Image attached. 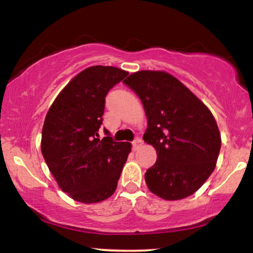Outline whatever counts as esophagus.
I'll list each match as a JSON object with an SVG mask.
<instances>
[{
  "instance_id": "esophagus-1",
  "label": "esophagus",
  "mask_w": 253,
  "mask_h": 253,
  "mask_svg": "<svg viewBox=\"0 0 253 253\" xmlns=\"http://www.w3.org/2000/svg\"><path fill=\"white\" fill-rule=\"evenodd\" d=\"M132 144H133V149H134V150H138L139 147H140L141 145H143V140H141L140 138H136L135 140L133 141Z\"/></svg>"
}]
</instances>
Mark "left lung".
<instances>
[{
	"label": "left lung",
	"mask_w": 253,
	"mask_h": 253,
	"mask_svg": "<svg viewBox=\"0 0 253 253\" xmlns=\"http://www.w3.org/2000/svg\"><path fill=\"white\" fill-rule=\"evenodd\" d=\"M124 83L143 102V139L157 151L155 165L145 173L150 191L167 201L193 195L215 169L221 147L210 108L169 72L136 71Z\"/></svg>",
	"instance_id": "left-lung-1"
}]
</instances>
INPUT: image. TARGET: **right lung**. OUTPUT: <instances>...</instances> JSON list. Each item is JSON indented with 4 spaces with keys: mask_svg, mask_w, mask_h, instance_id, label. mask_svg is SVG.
I'll return each instance as SVG.
<instances>
[{
    "mask_svg": "<svg viewBox=\"0 0 253 253\" xmlns=\"http://www.w3.org/2000/svg\"><path fill=\"white\" fill-rule=\"evenodd\" d=\"M128 72L114 66L84 69L51 104L42 133V153L64 193L97 203L114 194L132 145L100 139L104 97Z\"/></svg>",
    "mask_w": 253,
    "mask_h": 253,
    "instance_id": "add662e5",
    "label": "right lung"
}]
</instances>
